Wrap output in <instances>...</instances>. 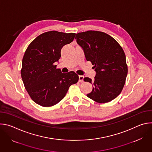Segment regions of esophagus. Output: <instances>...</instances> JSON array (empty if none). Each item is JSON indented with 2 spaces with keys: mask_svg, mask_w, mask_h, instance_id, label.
<instances>
[{
  "mask_svg": "<svg viewBox=\"0 0 152 152\" xmlns=\"http://www.w3.org/2000/svg\"><path fill=\"white\" fill-rule=\"evenodd\" d=\"M83 78H84V76H79V81L80 82H83Z\"/></svg>",
  "mask_w": 152,
  "mask_h": 152,
  "instance_id": "34e87169",
  "label": "esophagus"
}]
</instances>
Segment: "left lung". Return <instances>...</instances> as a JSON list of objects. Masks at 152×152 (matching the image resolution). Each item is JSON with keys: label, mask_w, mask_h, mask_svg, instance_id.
<instances>
[{"label": "left lung", "mask_w": 152, "mask_h": 152, "mask_svg": "<svg viewBox=\"0 0 152 152\" xmlns=\"http://www.w3.org/2000/svg\"><path fill=\"white\" fill-rule=\"evenodd\" d=\"M75 39L96 72L94 81L89 77L83 79L93 85L92 91L86 96L100 103L114 100L121 92L127 75L122 48L112 37L99 31L80 32Z\"/></svg>", "instance_id": "obj_1"}]
</instances>
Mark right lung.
Returning <instances> with one entry per match:
<instances>
[{
    "label": "right lung",
    "instance_id": "1",
    "mask_svg": "<svg viewBox=\"0 0 152 152\" xmlns=\"http://www.w3.org/2000/svg\"><path fill=\"white\" fill-rule=\"evenodd\" d=\"M75 33L55 31L45 32L28 46L22 59L21 76L25 89L32 100L44 107L53 106L66 96L79 76L74 72L62 73L56 69L64 46L70 44Z\"/></svg>",
    "mask_w": 152,
    "mask_h": 152
}]
</instances>
